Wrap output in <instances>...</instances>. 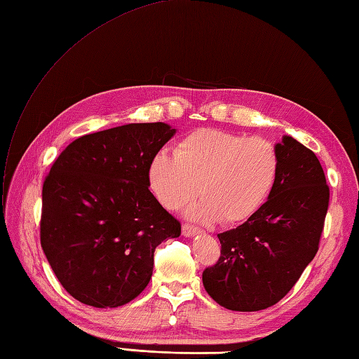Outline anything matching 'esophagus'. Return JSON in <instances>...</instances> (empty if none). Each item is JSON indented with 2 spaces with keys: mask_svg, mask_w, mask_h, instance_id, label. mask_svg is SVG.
Masks as SVG:
<instances>
[{
  "mask_svg": "<svg viewBox=\"0 0 359 359\" xmlns=\"http://www.w3.org/2000/svg\"><path fill=\"white\" fill-rule=\"evenodd\" d=\"M200 232H201L200 227L192 226V224H182V235L184 236H194Z\"/></svg>",
  "mask_w": 359,
  "mask_h": 359,
  "instance_id": "obj_1",
  "label": "esophagus"
}]
</instances>
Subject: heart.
Masks as SVG:
<instances>
[{"instance_id":"obj_1","label":"heart","mask_w":359,"mask_h":359,"mask_svg":"<svg viewBox=\"0 0 359 359\" xmlns=\"http://www.w3.org/2000/svg\"><path fill=\"white\" fill-rule=\"evenodd\" d=\"M278 173L280 155L266 138L198 129L175 146L173 155L154 156L149 184L169 210L184 207L200 190L204 198L189 210L190 217L233 226L249 221L264 205Z\"/></svg>"}]
</instances>
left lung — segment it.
Returning <instances> with one entry per match:
<instances>
[{"label": "left lung", "mask_w": 359, "mask_h": 359, "mask_svg": "<svg viewBox=\"0 0 359 359\" xmlns=\"http://www.w3.org/2000/svg\"><path fill=\"white\" fill-rule=\"evenodd\" d=\"M280 173L264 205L218 235L221 255L203 284L219 306L238 312L272 307L290 292L320 249L330 190L312 150L292 137L275 146Z\"/></svg>", "instance_id": "obj_1"}]
</instances>
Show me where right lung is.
I'll list each match as a JSON object with an SVG mask.
<instances>
[{"label":"right lung","mask_w":359,"mask_h":359,"mask_svg":"<svg viewBox=\"0 0 359 359\" xmlns=\"http://www.w3.org/2000/svg\"><path fill=\"white\" fill-rule=\"evenodd\" d=\"M173 133L164 123H140L84 135L47 173L39 240L62 287L83 304L137 298L156 247L181 235V222L149 190L150 161Z\"/></svg>","instance_id":"1"}]
</instances>
